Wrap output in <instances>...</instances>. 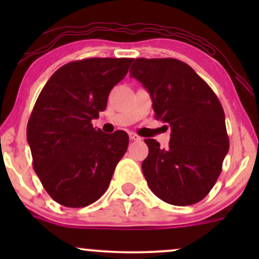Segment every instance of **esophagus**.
<instances>
[{"mask_svg":"<svg viewBox=\"0 0 259 259\" xmlns=\"http://www.w3.org/2000/svg\"><path fill=\"white\" fill-rule=\"evenodd\" d=\"M129 138H130V140H133V141H140V140H141V138H140L138 134H135L133 132L129 133Z\"/></svg>","mask_w":259,"mask_h":259,"instance_id":"esophagus-1","label":"esophagus"}]
</instances>
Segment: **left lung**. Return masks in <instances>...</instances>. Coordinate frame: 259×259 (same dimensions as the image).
Instances as JSON below:
<instances>
[{
  "label": "left lung",
  "instance_id": "left-lung-1",
  "mask_svg": "<svg viewBox=\"0 0 259 259\" xmlns=\"http://www.w3.org/2000/svg\"><path fill=\"white\" fill-rule=\"evenodd\" d=\"M130 75L147 89L156 118L171 130L165 150L156 140H145L148 156L141 167L148 186L174 206L197 203L214 186L229 151L218 97L189 64L175 58H138Z\"/></svg>",
  "mask_w": 259,
  "mask_h": 259
}]
</instances>
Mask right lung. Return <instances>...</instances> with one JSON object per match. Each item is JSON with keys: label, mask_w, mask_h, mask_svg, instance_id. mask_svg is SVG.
Segmentation results:
<instances>
[{"label": "right lung", "mask_w": 259, "mask_h": 259, "mask_svg": "<svg viewBox=\"0 0 259 259\" xmlns=\"http://www.w3.org/2000/svg\"><path fill=\"white\" fill-rule=\"evenodd\" d=\"M133 58H86L56 70L38 95L26 127L32 167L51 197L80 208L106 192L129 145L125 132L112 135L91 120L106 109L113 86Z\"/></svg>", "instance_id": "1"}]
</instances>
